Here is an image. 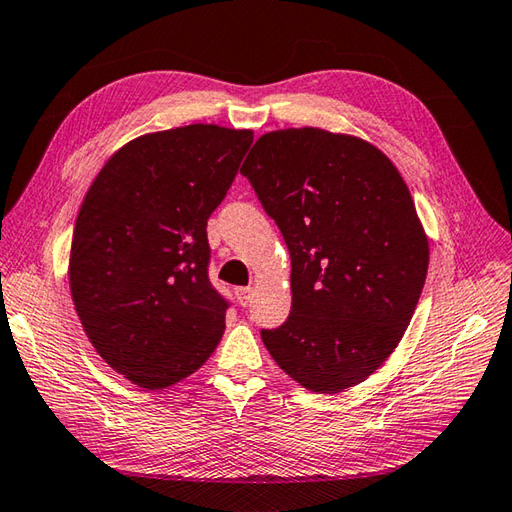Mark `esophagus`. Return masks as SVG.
<instances>
[{"mask_svg": "<svg viewBox=\"0 0 512 512\" xmlns=\"http://www.w3.org/2000/svg\"><path fill=\"white\" fill-rule=\"evenodd\" d=\"M235 296H237V303L242 307H246L251 303V296H253V288H235Z\"/></svg>", "mask_w": 512, "mask_h": 512, "instance_id": "34e87169", "label": "esophagus"}]
</instances>
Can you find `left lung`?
Here are the masks:
<instances>
[{"instance_id":"8db88e82","label":"left lung","mask_w":512,"mask_h":512,"mask_svg":"<svg viewBox=\"0 0 512 512\" xmlns=\"http://www.w3.org/2000/svg\"><path fill=\"white\" fill-rule=\"evenodd\" d=\"M292 259V310L261 329L268 353L314 392L375 373L417 310L430 246L410 189L368 141L323 128L261 135L240 170Z\"/></svg>"}]
</instances>
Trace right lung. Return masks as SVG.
<instances>
[{
    "label": "right lung",
    "mask_w": 512,
    "mask_h": 512,
    "mask_svg": "<svg viewBox=\"0 0 512 512\" xmlns=\"http://www.w3.org/2000/svg\"><path fill=\"white\" fill-rule=\"evenodd\" d=\"M253 130L189 124L117 150L82 200L69 290L91 344L130 382L159 390L209 360L229 303L213 288L207 220Z\"/></svg>",
    "instance_id": "right-lung-1"
}]
</instances>
